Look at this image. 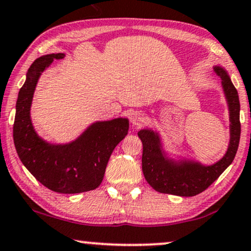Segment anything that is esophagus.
I'll list each match as a JSON object with an SVG mask.
<instances>
[{
  "label": "esophagus",
  "instance_id": "esophagus-1",
  "mask_svg": "<svg viewBox=\"0 0 251 251\" xmlns=\"http://www.w3.org/2000/svg\"><path fill=\"white\" fill-rule=\"evenodd\" d=\"M144 121H145V119H144L143 114L138 113V111H136V113L132 114L130 117V122L134 126H141L144 123Z\"/></svg>",
  "mask_w": 251,
  "mask_h": 251
}]
</instances>
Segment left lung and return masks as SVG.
I'll return each mask as SVG.
<instances>
[{
  "mask_svg": "<svg viewBox=\"0 0 251 251\" xmlns=\"http://www.w3.org/2000/svg\"><path fill=\"white\" fill-rule=\"evenodd\" d=\"M214 71L221 79L222 88L229 108L230 140L227 152L219 162L208 166L193 160L177 162L166 157L157 132L151 129H142L138 131V137L143 144L142 170L150 186L159 193L179 197L197 196L211 186L233 163L241 135L239 94L225 69L215 66Z\"/></svg>",
  "mask_w": 251,
  "mask_h": 251,
  "instance_id": "left-lung-1",
  "label": "left lung"
}]
</instances>
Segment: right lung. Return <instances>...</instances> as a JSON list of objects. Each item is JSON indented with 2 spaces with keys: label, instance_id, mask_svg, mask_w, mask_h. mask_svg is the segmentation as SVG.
<instances>
[{
  "label": "right lung",
  "instance_id": "add662e5",
  "mask_svg": "<svg viewBox=\"0 0 251 251\" xmlns=\"http://www.w3.org/2000/svg\"><path fill=\"white\" fill-rule=\"evenodd\" d=\"M64 53L46 54L33 61L18 93L14 143L23 165L49 190L63 194L95 190L103 179L108 160L128 134V119L101 121L89 126L75 141L51 144L37 135L30 117L33 93L40 74Z\"/></svg>",
  "mask_w": 251,
  "mask_h": 251
}]
</instances>
